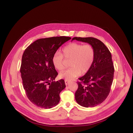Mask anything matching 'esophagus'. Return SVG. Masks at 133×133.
Returning <instances> with one entry per match:
<instances>
[{
    "mask_svg": "<svg viewBox=\"0 0 133 133\" xmlns=\"http://www.w3.org/2000/svg\"><path fill=\"white\" fill-rule=\"evenodd\" d=\"M65 84H66V85H67L69 84V83H70V81H68V80H65Z\"/></svg>",
    "mask_w": 133,
    "mask_h": 133,
    "instance_id": "1",
    "label": "esophagus"
}]
</instances>
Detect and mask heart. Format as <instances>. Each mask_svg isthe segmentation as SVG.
<instances>
[{
    "label": "heart",
    "mask_w": 133,
    "mask_h": 133,
    "mask_svg": "<svg viewBox=\"0 0 133 133\" xmlns=\"http://www.w3.org/2000/svg\"><path fill=\"white\" fill-rule=\"evenodd\" d=\"M62 54L56 51L52 57L53 65L57 70L64 68V58L70 59L71 66L59 74V77L67 80H71L79 76L81 73H87L91 68L95 60V50L91 44L74 42L63 48Z\"/></svg>",
    "instance_id": "b5f03b06"
}]
</instances>
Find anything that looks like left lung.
Segmentation results:
<instances>
[{
    "instance_id": "left-lung-1",
    "label": "left lung",
    "mask_w": 133,
    "mask_h": 133,
    "mask_svg": "<svg viewBox=\"0 0 133 133\" xmlns=\"http://www.w3.org/2000/svg\"><path fill=\"white\" fill-rule=\"evenodd\" d=\"M88 43L95 50V60L90 70L79 78L78 88L75 98L81 106L95 107L104 101L110 91L114 67L112 56L108 48L100 40L94 37H77L72 41Z\"/></svg>"
}]
</instances>
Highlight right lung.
Wrapping results in <instances>:
<instances>
[{
  "label": "right lung",
  "instance_id": "1",
  "mask_svg": "<svg viewBox=\"0 0 133 133\" xmlns=\"http://www.w3.org/2000/svg\"><path fill=\"white\" fill-rule=\"evenodd\" d=\"M71 39L56 36L37 39L22 55L20 72L23 85L29 99L39 108L50 109L59 103L60 93L66 85L63 79L54 81L58 73L51 60L59 48Z\"/></svg>",
  "mask_w": 133,
  "mask_h": 133
}]
</instances>
